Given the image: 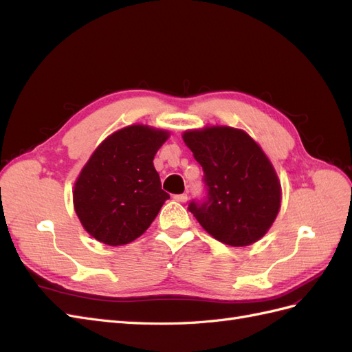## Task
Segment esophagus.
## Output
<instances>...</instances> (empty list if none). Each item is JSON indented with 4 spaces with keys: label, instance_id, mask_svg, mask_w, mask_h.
Listing matches in <instances>:
<instances>
[{
    "label": "esophagus",
    "instance_id": "esophagus-1",
    "mask_svg": "<svg viewBox=\"0 0 352 352\" xmlns=\"http://www.w3.org/2000/svg\"><path fill=\"white\" fill-rule=\"evenodd\" d=\"M175 199L177 202H186L188 201V195L186 194H179V195H175Z\"/></svg>",
    "mask_w": 352,
    "mask_h": 352
}]
</instances>
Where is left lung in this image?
Segmentation results:
<instances>
[{"mask_svg": "<svg viewBox=\"0 0 352 352\" xmlns=\"http://www.w3.org/2000/svg\"><path fill=\"white\" fill-rule=\"evenodd\" d=\"M182 138L204 170L207 198L188 207L199 225L230 247L261 239L282 199L279 177L261 146L229 126L186 131Z\"/></svg>", "mask_w": 352, "mask_h": 352, "instance_id": "obj_1", "label": "left lung"}]
</instances>
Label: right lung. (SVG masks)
Listing matches in <instances>:
<instances>
[{"label":"right lung","mask_w":352,"mask_h":352,"mask_svg":"<svg viewBox=\"0 0 352 352\" xmlns=\"http://www.w3.org/2000/svg\"><path fill=\"white\" fill-rule=\"evenodd\" d=\"M170 133L132 124L97 146L74 182L73 206L83 229L117 247L140 238L170 195L162 189L154 155Z\"/></svg>","instance_id":"add662e5"}]
</instances>
